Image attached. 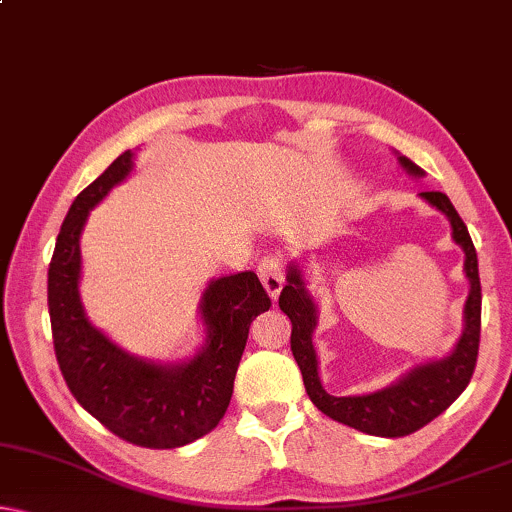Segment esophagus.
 <instances>
[{
	"label": "esophagus",
	"instance_id": "obj_1",
	"mask_svg": "<svg viewBox=\"0 0 512 512\" xmlns=\"http://www.w3.org/2000/svg\"><path fill=\"white\" fill-rule=\"evenodd\" d=\"M257 274H260L264 288L271 295V299L278 297V292L283 288V255L281 252H271V255L262 257L260 267H257Z\"/></svg>",
	"mask_w": 512,
	"mask_h": 512
}]
</instances>
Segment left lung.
Returning <instances> with one entry per match:
<instances>
[{
  "mask_svg": "<svg viewBox=\"0 0 512 512\" xmlns=\"http://www.w3.org/2000/svg\"><path fill=\"white\" fill-rule=\"evenodd\" d=\"M400 163H403L407 173L424 175V170L417 163L405 159V156H400ZM421 199H426L431 206L442 210L449 217L454 241L466 252L463 269H466L470 281L466 309H463L466 327H463V335L456 349L447 358L414 367L398 384L388 386L384 391L335 398V395H330L320 386L318 360L311 344L313 327H316V304L311 302L297 267H290L288 285H285L281 297H278V306H281V311L292 323L290 349L299 370H302V379L311 403L330 419L339 421V424L351 426L367 435H379V438H403V435L424 428L428 421H433L459 398L463 388L468 386L470 377H473L475 363H478L482 290L475 245L470 241L466 224H463L452 201L445 194L421 192Z\"/></svg>",
  "mask_w": 512,
  "mask_h": 512,
  "instance_id": "1",
  "label": "left lung"
}]
</instances>
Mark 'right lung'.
<instances>
[{"label":"right lung","instance_id":"add662e5","mask_svg":"<svg viewBox=\"0 0 512 512\" xmlns=\"http://www.w3.org/2000/svg\"><path fill=\"white\" fill-rule=\"evenodd\" d=\"M133 168L117 156L67 213L49 264L53 349L77 403L117 438L149 449H175L213 431L227 412L250 323L271 306L252 271L217 278L201 299L208 339L189 363L161 367L128 356L88 323L79 302V236L86 217Z\"/></svg>","mask_w":512,"mask_h":512}]
</instances>
